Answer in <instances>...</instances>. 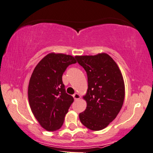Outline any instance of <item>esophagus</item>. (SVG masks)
<instances>
[{"label":"esophagus","mask_w":153,"mask_h":153,"mask_svg":"<svg viewBox=\"0 0 153 153\" xmlns=\"http://www.w3.org/2000/svg\"><path fill=\"white\" fill-rule=\"evenodd\" d=\"M73 98H74L75 100H78L79 99H80V95L78 93H75L73 95Z\"/></svg>","instance_id":"obj_1"}]
</instances>
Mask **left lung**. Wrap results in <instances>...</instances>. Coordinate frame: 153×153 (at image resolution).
Returning a JSON list of instances; mask_svg holds the SVG:
<instances>
[{
    "label": "left lung",
    "mask_w": 153,
    "mask_h": 153,
    "mask_svg": "<svg viewBox=\"0 0 153 153\" xmlns=\"http://www.w3.org/2000/svg\"><path fill=\"white\" fill-rule=\"evenodd\" d=\"M75 58L85 70L88 82L87 93L83 96L87 107L79 118L90 130H102L117 117L123 106L125 85L122 74L107 53Z\"/></svg>",
    "instance_id": "8db88e82"
}]
</instances>
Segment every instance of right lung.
<instances>
[{"label": "right lung", "instance_id": "1", "mask_svg": "<svg viewBox=\"0 0 153 153\" xmlns=\"http://www.w3.org/2000/svg\"><path fill=\"white\" fill-rule=\"evenodd\" d=\"M75 57L50 53L34 68L29 82L28 100L32 113L42 128L54 131L62 126L65 116L74 101L65 92L62 75Z\"/></svg>", "mask_w": 153, "mask_h": 153}]
</instances>
